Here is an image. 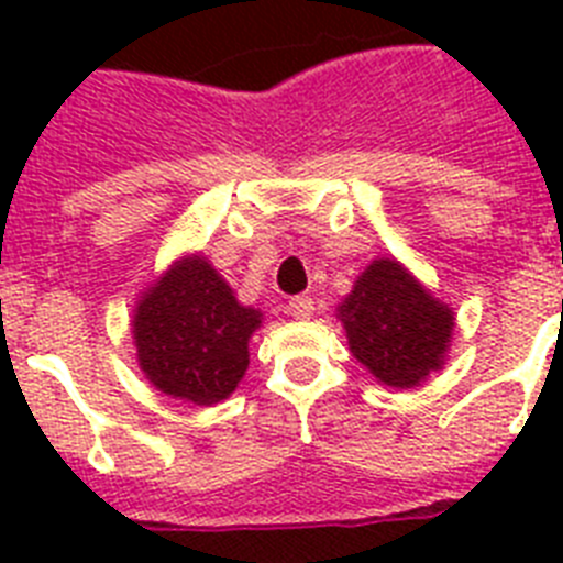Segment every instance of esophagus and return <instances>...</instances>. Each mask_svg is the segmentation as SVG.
<instances>
[{
	"instance_id": "obj_1",
	"label": "esophagus",
	"mask_w": 563,
	"mask_h": 563,
	"mask_svg": "<svg viewBox=\"0 0 563 563\" xmlns=\"http://www.w3.org/2000/svg\"><path fill=\"white\" fill-rule=\"evenodd\" d=\"M287 310H290L292 318L305 321V318H310L312 312H316V301H312L310 296H292L290 305H287Z\"/></svg>"
}]
</instances>
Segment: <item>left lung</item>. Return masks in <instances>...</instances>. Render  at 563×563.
Here are the masks:
<instances>
[{
    "mask_svg": "<svg viewBox=\"0 0 563 563\" xmlns=\"http://www.w3.org/2000/svg\"><path fill=\"white\" fill-rule=\"evenodd\" d=\"M350 350L380 383L420 386L445 363L454 312L395 258H375L338 305Z\"/></svg>",
    "mask_w": 563,
    "mask_h": 563,
    "instance_id": "1",
    "label": "left lung"
}]
</instances>
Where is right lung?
I'll return each instance as SVG.
<instances>
[{
    "mask_svg": "<svg viewBox=\"0 0 563 563\" xmlns=\"http://www.w3.org/2000/svg\"><path fill=\"white\" fill-rule=\"evenodd\" d=\"M262 312L242 307L202 256L174 262L134 307L137 363L163 395L213 406L247 369V341Z\"/></svg>",
    "mask_w": 563,
    "mask_h": 563,
    "instance_id": "1",
    "label": "right lung"
}]
</instances>
